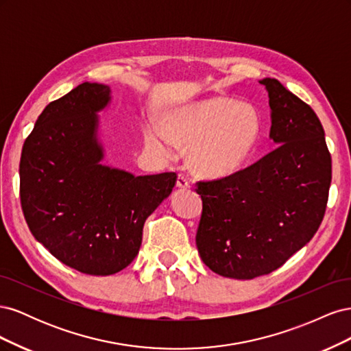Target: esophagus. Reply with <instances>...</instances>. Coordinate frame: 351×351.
Here are the masks:
<instances>
[{
	"label": "esophagus",
	"mask_w": 351,
	"mask_h": 351,
	"mask_svg": "<svg viewBox=\"0 0 351 351\" xmlns=\"http://www.w3.org/2000/svg\"><path fill=\"white\" fill-rule=\"evenodd\" d=\"M177 187H178V189H183V190L190 187V182H189L186 176L178 174V177H177Z\"/></svg>",
	"instance_id": "esophagus-1"
}]
</instances>
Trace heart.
<instances>
[{
    "label": "heart",
    "instance_id": "1",
    "mask_svg": "<svg viewBox=\"0 0 351 351\" xmlns=\"http://www.w3.org/2000/svg\"><path fill=\"white\" fill-rule=\"evenodd\" d=\"M165 127L149 123L145 137L164 156L176 143L189 145L187 162L197 174L221 178L236 174L256 146L262 117L252 102L210 97L165 114Z\"/></svg>",
    "mask_w": 351,
    "mask_h": 351
}]
</instances>
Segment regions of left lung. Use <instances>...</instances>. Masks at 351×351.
Segmentation results:
<instances>
[{"label": "left lung", "mask_w": 351, "mask_h": 351, "mask_svg": "<svg viewBox=\"0 0 351 351\" xmlns=\"http://www.w3.org/2000/svg\"><path fill=\"white\" fill-rule=\"evenodd\" d=\"M268 92L274 149L241 171L197 183L204 202L196 246L218 275L252 280L280 268L324 219L331 155L315 111L277 79Z\"/></svg>", "instance_id": "1"}]
</instances>
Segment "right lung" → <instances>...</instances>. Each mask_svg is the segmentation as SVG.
I'll use <instances>...</instances> for the list:
<instances>
[{"label":"right lung","mask_w":351,"mask_h":351,"mask_svg":"<svg viewBox=\"0 0 351 351\" xmlns=\"http://www.w3.org/2000/svg\"><path fill=\"white\" fill-rule=\"evenodd\" d=\"M111 88L84 82L48 104L20 158V200L34 237L70 268L111 275L133 262L146 218L177 176H134L102 164L99 112Z\"/></svg>","instance_id":"1"}]
</instances>
